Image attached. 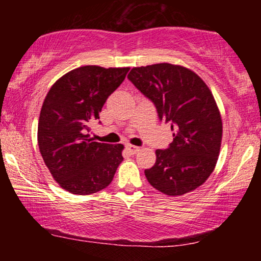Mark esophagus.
<instances>
[{"instance_id":"1","label":"esophagus","mask_w":261,"mask_h":261,"mask_svg":"<svg viewBox=\"0 0 261 261\" xmlns=\"http://www.w3.org/2000/svg\"><path fill=\"white\" fill-rule=\"evenodd\" d=\"M127 151L130 153V154H135V153H138L140 151V147H138V146H134V145H127L126 146Z\"/></svg>"}]
</instances>
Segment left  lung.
Masks as SVG:
<instances>
[{
	"label": "left lung",
	"instance_id": "1",
	"mask_svg": "<svg viewBox=\"0 0 261 261\" xmlns=\"http://www.w3.org/2000/svg\"><path fill=\"white\" fill-rule=\"evenodd\" d=\"M128 80L173 130V141L156 149L155 164L145 170L148 183L169 196L201 187L215 169L222 140V120L212 91L194 71L169 63L133 67Z\"/></svg>",
	"mask_w": 261,
	"mask_h": 261
}]
</instances>
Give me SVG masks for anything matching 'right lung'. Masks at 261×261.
Segmentation results:
<instances>
[{
    "instance_id": "add662e5",
    "label": "right lung",
    "mask_w": 261,
    "mask_h": 261,
    "mask_svg": "<svg viewBox=\"0 0 261 261\" xmlns=\"http://www.w3.org/2000/svg\"><path fill=\"white\" fill-rule=\"evenodd\" d=\"M129 67L87 65L60 77L42 103L38 145L52 177L74 195H90L112 183L123 145L94 141L88 132Z\"/></svg>"
}]
</instances>
